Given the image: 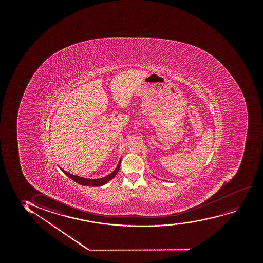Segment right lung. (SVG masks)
<instances>
[{
    "label": "right lung",
    "mask_w": 263,
    "mask_h": 263,
    "mask_svg": "<svg viewBox=\"0 0 263 263\" xmlns=\"http://www.w3.org/2000/svg\"><path fill=\"white\" fill-rule=\"evenodd\" d=\"M120 164L121 160L119 161L117 168H116L111 174H109V175H107V176L103 177V178L100 179L83 178V177H80V176H77V175H71L70 173L65 171L63 169H61L63 171V173H65V175H67L68 177H70V178L73 180V181L77 182V183H79V184L84 185V186H91V187H99V186H102V185H104L105 183H107L108 181H110V180L117 175V173L118 172L119 167H120Z\"/></svg>",
    "instance_id": "obj_1"
}]
</instances>
